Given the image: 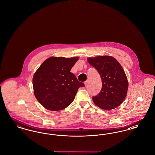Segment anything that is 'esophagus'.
<instances>
[{
	"label": "esophagus",
	"instance_id": "esophagus-1",
	"mask_svg": "<svg viewBox=\"0 0 155 155\" xmlns=\"http://www.w3.org/2000/svg\"><path fill=\"white\" fill-rule=\"evenodd\" d=\"M88 80H87V81H85V82H84V84H85V86H87L88 84Z\"/></svg>",
	"mask_w": 155,
	"mask_h": 155
}]
</instances>
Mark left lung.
<instances>
[{
  "label": "left lung",
  "mask_w": 155,
  "mask_h": 155,
  "mask_svg": "<svg viewBox=\"0 0 155 155\" xmlns=\"http://www.w3.org/2000/svg\"><path fill=\"white\" fill-rule=\"evenodd\" d=\"M89 63L100 74L102 88L100 93L92 97L94 103L104 110H111L120 106L127 95L128 83L123 67L110 56L89 58Z\"/></svg>",
  "instance_id": "1"
}]
</instances>
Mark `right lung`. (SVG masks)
I'll list each match as a JSON object with an SVG mask.
<instances>
[{"instance_id": "1", "label": "right lung", "mask_w": 155, "mask_h": 155, "mask_svg": "<svg viewBox=\"0 0 155 155\" xmlns=\"http://www.w3.org/2000/svg\"><path fill=\"white\" fill-rule=\"evenodd\" d=\"M78 59L51 57L35 73L32 80L34 95L45 108L52 111L66 108L74 101L78 88L84 87L70 72Z\"/></svg>"}]
</instances>
